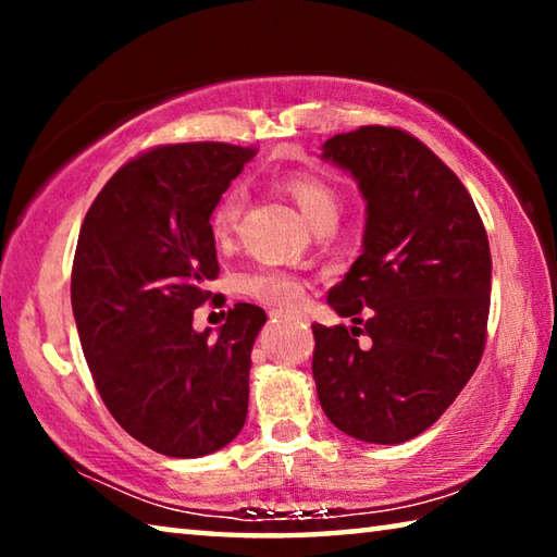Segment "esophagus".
Masks as SVG:
<instances>
[{"instance_id": "esophagus-1", "label": "esophagus", "mask_w": 557, "mask_h": 557, "mask_svg": "<svg viewBox=\"0 0 557 557\" xmlns=\"http://www.w3.org/2000/svg\"><path fill=\"white\" fill-rule=\"evenodd\" d=\"M282 317H287V319H305V314L301 312H280Z\"/></svg>"}]
</instances>
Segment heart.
<instances>
[{
    "label": "heart",
    "mask_w": 557,
    "mask_h": 557,
    "mask_svg": "<svg viewBox=\"0 0 557 557\" xmlns=\"http://www.w3.org/2000/svg\"><path fill=\"white\" fill-rule=\"evenodd\" d=\"M285 188L292 196V201L297 203L299 213L305 215L309 228L314 231L324 223H336L338 199L334 188L324 184L322 178L295 174L285 178ZM240 213H243V191L240 188H231L213 211V219H211L213 238L219 243H228L233 238L235 228H238ZM243 289L248 292L250 297L268 301V305H280V307H295L301 299L299 282L295 277L285 275V272H275V270H262V272H256V275H248L243 280Z\"/></svg>",
    "instance_id": "1"
}]
</instances>
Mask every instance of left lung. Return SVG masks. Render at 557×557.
I'll list each match as a JSON object with an SVG mask.
<instances>
[{
    "mask_svg": "<svg viewBox=\"0 0 557 557\" xmlns=\"http://www.w3.org/2000/svg\"><path fill=\"white\" fill-rule=\"evenodd\" d=\"M366 201L361 256L326 305L358 326L312 324L322 410L348 437L400 445L445 412L484 351L492 252L465 184L412 135L361 127L322 145ZM363 331L369 349L357 346Z\"/></svg>",
    "mask_w": 557,
    "mask_h": 557,
    "instance_id": "left-lung-1",
    "label": "left lung"
}]
</instances>
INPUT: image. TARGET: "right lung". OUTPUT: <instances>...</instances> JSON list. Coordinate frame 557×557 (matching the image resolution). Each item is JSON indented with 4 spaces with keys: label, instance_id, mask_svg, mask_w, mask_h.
Instances as JSON below:
<instances>
[{
    "label": "right lung",
    "instance_id": "right-lung-1",
    "mask_svg": "<svg viewBox=\"0 0 557 557\" xmlns=\"http://www.w3.org/2000/svg\"><path fill=\"white\" fill-rule=\"evenodd\" d=\"M250 159L223 143L157 147L102 186L81 225L71 305L83 354L112 418L159 455H211L245 425L268 317L240 301L211 336L194 309L219 277L211 215Z\"/></svg>",
    "mask_w": 557,
    "mask_h": 557
}]
</instances>
